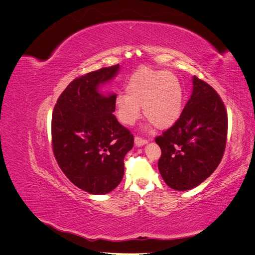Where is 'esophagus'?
<instances>
[{
    "mask_svg": "<svg viewBox=\"0 0 255 255\" xmlns=\"http://www.w3.org/2000/svg\"><path fill=\"white\" fill-rule=\"evenodd\" d=\"M134 141H135V144H136L137 146H141V145H143V144H145L146 142H148V140L144 139V138L138 137V136H136V137L134 138Z\"/></svg>",
    "mask_w": 255,
    "mask_h": 255,
    "instance_id": "esophagus-1",
    "label": "esophagus"
}]
</instances>
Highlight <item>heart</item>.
Wrapping results in <instances>:
<instances>
[{"instance_id": "b5f03b06", "label": "heart", "mask_w": 255, "mask_h": 255, "mask_svg": "<svg viewBox=\"0 0 255 255\" xmlns=\"http://www.w3.org/2000/svg\"><path fill=\"white\" fill-rule=\"evenodd\" d=\"M126 92L116 98V110L119 120L127 126L139 119L140 106L144 117L160 129L174 125L182 113V85L175 75L167 71L139 69L130 76Z\"/></svg>"}]
</instances>
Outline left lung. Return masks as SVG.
Instances as JSON below:
<instances>
[{"label": "left lung", "mask_w": 255, "mask_h": 255, "mask_svg": "<svg viewBox=\"0 0 255 255\" xmlns=\"http://www.w3.org/2000/svg\"><path fill=\"white\" fill-rule=\"evenodd\" d=\"M192 94L174 125L155 138L161 155L158 170L169 187L188 190L218 167L228 134L226 106L206 82L192 78Z\"/></svg>", "instance_id": "obj_1"}]
</instances>
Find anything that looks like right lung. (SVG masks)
I'll return each instance as SVG.
<instances>
[{
	"instance_id": "add662e5",
	"label": "right lung",
	"mask_w": 255,
	"mask_h": 255,
	"mask_svg": "<svg viewBox=\"0 0 255 255\" xmlns=\"http://www.w3.org/2000/svg\"><path fill=\"white\" fill-rule=\"evenodd\" d=\"M119 65L79 76L61 92L52 114V146L58 166L75 186L105 195L120 184L125 156L134 136L113 114L117 95L99 87L112 81Z\"/></svg>"
}]
</instances>
